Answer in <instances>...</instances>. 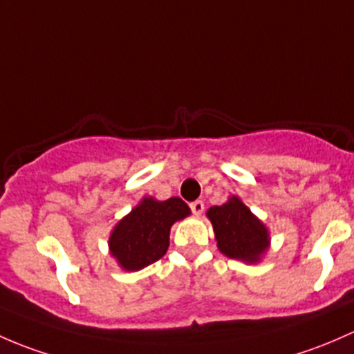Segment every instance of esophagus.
Wrapping results in <instances>:
<instances>
[{"label":"esophagus","mask_w":354,"mask_h":354,"mask_svg":"<svg viewBox=\"0 0 354 354\" xmlns=\"http://www.w3.org/2000/svg\"><path fill=\"white\" fill-rule=\"evenodd\" d=\"M191 209H192V213L196 214V216H199V214H201L203 211H204V203L203 201L191 203Z\"/></svg>","instance_id":"1"}]
</instances>
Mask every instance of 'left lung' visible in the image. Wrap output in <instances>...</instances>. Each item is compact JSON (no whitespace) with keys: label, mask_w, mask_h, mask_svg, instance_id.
Segmentation results:
<instances>
[{"label":"left lung","mask_w":354,"mask_h":354,"mask_svg":"<svg viewBox=\"0 0 354 354\" xmlns=\"http://www.w3.org/2000/svg\"><path fill=\"white\" fill-rule=\"evenodd\" d=\"M206 216L213 225L214 240L223 256L256 264L268 252L271 245L268 227L239 196H230L221 206H211Z\"/></svg>","instance_id":"obj_1"}]
</instances>
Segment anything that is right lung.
Segmentation results:
<instances>
[{
  "label": "right lung",
  "instance_id": "right-lung-1",
  "mask_svg": "<svg viewBox=\"0 0 354 354\" xmlns=\"http://www.w3.org/2000/svg\"><path fill=\"white\" fill-rule=\"evenodd\" d=\"M191 214L180 198L158 201L145 196L115 223L109 236V252L124 271H140L165 256L170 228Z\"/></svg>",
  "mask_w": 354,
  "mask_h": 354
}]
</instances>
